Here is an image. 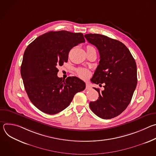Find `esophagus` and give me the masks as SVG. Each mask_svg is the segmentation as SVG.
Returning a JSON list of instances; mask_svg holds the SVG:
<instances>
[{"label": "esophagus", "instance_id": "esophagus-1", "mask_svg": "<svg viewBox=\"0 0 156 156\" xmlns=\"http://www.w3.org/2000/svg\"><path fill=\"white\" fill-rule=\"evenodd\" d=\"M90 88L91 87H90V86H89L87 84H86V90H90Z\"/></svg>", "mask_w": 156, "mask_h": 156}]
</instances>
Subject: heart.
<instances>
[{
    "label": "heart",
    "instance_id": "b5f03b06",
    "mask_svg": "<svg viewBox=\"0 0 156 156\" xmlns=\"http://www.w3.org/2000/svg\"><path fill=\"white\" fill-rule=\"evenodd\" d=\"M94 48L93 47L91 46H87V49H93ZM77 73L78 75V76L83 79H86L87 78H88L90 75V72L89 70L86 69H83V68H80L78 69L77 70Z\"/></svg>",
    "mask_w": 156,
    "mask_h": 156
}]
</instances>
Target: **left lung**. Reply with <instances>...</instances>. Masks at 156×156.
Returning a JSON list of instances; mask_svg holds the SVG:
<instances>
[{"label":"left lung","instance_id":"1","mask_svg":"<svg viewBox=\"0 0 156 156\" xmlns=\"http://www.w3.org/2000/svg\"><path fill=\"white\" fill-rule=\"evenodd\" d=\"M100 54L99 64L91 81L104 90H95L98 99L90 102L93 112L103 119L114 118L126 109L137 84V69L134 58L122 42L99 34L84 35Z\"/></svg>","mask_w":156,"mask_h":156}]
</instances>
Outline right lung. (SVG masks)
<instances>
[{
	"mask_svg": "<svg viewBox=\"0 0 156 156\" xmlns=\"http://www.w3.org/2000/svg\"><path fill=\"white\" fill-rule=\"evenodd\" d=\"M83 34L67 31H49L30 43L21 66V75L31 102L42 112L53 115L67 107L85 83L76 76H57L58 66L67 62L70 51L84 42Z\"/></svg>",
	"mask_w": 156,
	"mask_h": 156,
	"instance_id": "add662e5",
	"label": "right lung"
}]
</instances>
